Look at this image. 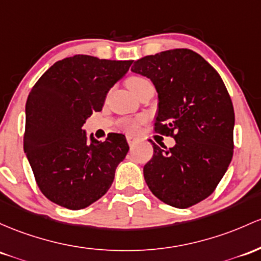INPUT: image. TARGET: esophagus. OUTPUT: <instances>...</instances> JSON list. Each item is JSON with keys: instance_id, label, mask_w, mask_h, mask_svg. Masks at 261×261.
Wrapping results in <instances>:
<instances>
[{"instance_id": "obj_1", "label": "esophagus", "mask_w": 261, "mask_h": 261, "mask_svg": "<svg viewBox=\"0 0 261 261\" xmlns=\"http://www.w3.org/2000/svg\"><path fill=\"white\" fill-rule=\"evenodd\" d=\"M126 140H127L128 145H134V144H135V142L137 141L136 137H135V136H131V135H127V136H126Z\"/></svg>"}]
</instances>
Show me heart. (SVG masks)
Returning a JSON list of instances; mask_svg holds the SVG:
<instances>
[{"label":"heart","instance_id":"1","mask_svg":"<svg viewBox=\"0 0 261 261\" xmlns=\"http://www.w3.org/2000/svg\"><path fill=\"white\" fill-rule=\"evenodd\" d=\"M147 83H151V82L147 78H145V76H141V75H131L128 76L127 80H126V84H127L128 89H130L134 94H135V91L141 87V85L147 84ZM142 121H144V119H141V117H140V119L125 120V121L122 122V128H124L125 131H127V133H136V131L139 130V126Z\"/></svg>","mask_w":261,"mask_h":261}]
</instances>
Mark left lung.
<instances>
[{"label":"left lung","instance_id":"obj_1","mask_svg":"<svg viewBox=\"0 0 261 261\" xmlns=\"http://www.w3.org/2000/svg\"><path fill=\"white\" fill-rule=\"evenodd\" d=\"M131 70L151 79L159 94L154 131L172 136L144 167L148 188L160 200L188 208L213 193L233 157L234 109L218 71L191 49L146 56Z\"/></svg>","mask_w":261,"mask_h":261}]
</instances>
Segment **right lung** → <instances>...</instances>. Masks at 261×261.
Segmentation results:
<instances>
[{
    "label": "right lung",
    "instance_id": "right-lung-1",
    "mask_svg": "<svg viewBox=\"0 0 261 261\" xmlns=\"http://www.w3.org/2000/svg\"><path fill=\"white\" fill-rule=\"evenodd\" d=\"M131 64L78 54L54 63L31 90L23 148L39 190L56 204L83 210L110 188L128 151L125 135L104 142L90 135L88 144L83 125Z\"/></svg>",
    "mask_w": 261,
    "mask_h": 261
}]
</instances>
